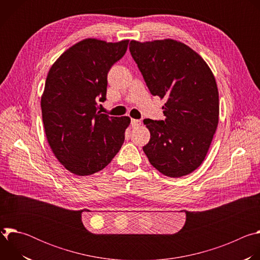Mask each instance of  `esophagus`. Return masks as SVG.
<instances>
[{
  "instance_id": "obj_1",
  "label": "esophagus",
  "mask_w": 260,
  "mask_h": 260,
  "mask_svg": "<svg viewBox=\"0 0 260 260\" xmlns=\"http://www.w3.org/2000/svg\"><path fill=\"white\" fill-rule=\"evenodd\" d=\"M139 125H141V120H139V119H132V126L133 127H137Z\"/></svg>"
}]
</instances>
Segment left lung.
<instances>
[{
  "label": "left lung",
  "mask_w": 260,
  "mask_h": 260,
  "mask_svg": "<svg viewBox=\"0 0 260 260\" xmlns=\"http://www.w3.org/2000/svg\"><path fill=\"white\" fill-rule=\"evenodd\" d=\"M129 51L153 95L167 102L165 120L145 119L150 140L143 151L161 174L178 178L204 161L219 121V93L203 57L182 42L132 40Z\"/></svg>",
  "instance_id": "left-lung-1"
}]
</instances>
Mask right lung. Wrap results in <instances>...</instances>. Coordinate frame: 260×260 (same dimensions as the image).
Wrapping results in <instances>:
<instances>
[{
  "instance_id": "obj_1",
  "label": "right lung",
  "mask_w": 260,
  "mask_h": 260,
  "mask_svg": "<svg viewBox=\"0 0 260 260\" xmlns=\"http://www.w3.org/2000/svg\"><path fill=\"white\" fill-rule=\"evenodd\" d=\"M128 40L84 39L51 66L41 96L46 138L58 161L77 176L92 175L118 153L131 123L127 116L101 113L108 72L126 52Z\"/></svg>"
}]
</instances>
